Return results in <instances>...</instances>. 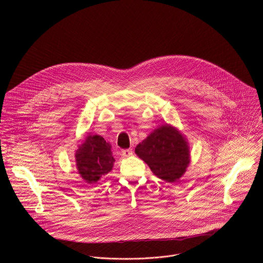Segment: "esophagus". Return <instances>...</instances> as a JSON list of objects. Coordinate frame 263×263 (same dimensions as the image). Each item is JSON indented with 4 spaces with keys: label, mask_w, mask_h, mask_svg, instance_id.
<instances>
[{
    "label": "esophagus",
    "mask_w": 263,
    "mask_h": 263,
    "mask_svg": "<svg viewBox=\"0 0 263 263\" xmlns=\"http://www.w3.org/2000/svg\"><path fill=\"white\" fill-rule=\"evenodd\" d=\"M122 155L125 156V157H128V156H132L133 155V150L132 149H124V150L121 151Z\"/></svg>",
    "instance_id": "1"
}]
</instances>
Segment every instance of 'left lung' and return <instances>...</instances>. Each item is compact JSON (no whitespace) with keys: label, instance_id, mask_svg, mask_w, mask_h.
<instances>
[{"label":"left lung","instance_id":"1","mask_svg":"<svg viewBox=\"0 0 263 263\" xmlns=\"http://www.w3.org/2000/svg\"><path fill=\"white\" fill-rule=\"evenodd\" d=\"M136 154L159 178L174 182L186 171L189 150L183 137L173 127L162 125L140 143Z\"/></svg>","mask_w":263,"mask_h":263}]
</instances>
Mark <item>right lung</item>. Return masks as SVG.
<instances>
[{
    "mask_svg": "<svg viewBox=\"0 0 263 263\" xmlns=\"http://www.w3.org/2000/svg\"><path fill=\"white\" fill-rule=\"evenodd\" d=\"M111 147L100 136H88L79 147L76 161L79 173L88 183H94L112 169Z\"/></svg>",
    "mask_w": 263,
    "mask_h": 263,
    "instance_id": "1",
    "label": "right lung"
}]
</instances>
